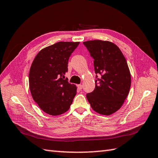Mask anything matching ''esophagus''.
Segmentation results:
<instances>
[{"label": "esophagus", "instance_id": "1", "mask_svg": "<svg viewBox=\"0 0 158 158\" xmlns=\"http://www.w3.org/2000/svg\"><path fill=\"white\" fill-rule=\"evenodd\" d=\"M77 88H78L79 90H81V89H82V88H83V85H82L81 84L77 85Z\"/></svg>", "mask_w": 158, "mask_h": 158}]
</instances>
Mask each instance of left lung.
Masks as SVG:
<instances>
[{
  "label": "left lung",
  "instance_id": "obj_1",
  "mask_svg": "<svg viewBox=\"0 0 158 158\" xmlns=\"http://www.w3.org/2000/svg\"><path fill=\"white\" fill-rule=\"evenodd\" d=\"M83 45L94 60L97 79L95 89L86 95L87 99L96 113L111 115L121 108L129 94L131 75L126 60L118 47L110 41L94 40Z\"/></svg>",
  "mask_w": 158,
  "mask_h": 158
}]
</instances>
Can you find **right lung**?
<instances>
[{"label": "right lung", "mask_w": 158, "mask_h": 158, "mask_svg": "<svg viewBox=\"0 0 158 158\" xmlns=\"http://www.w3.org/2000/svg\"><path fill=\"white\" fill-rule=\"evenodd\" d=\"M79 42H58L41 49L29 72L32 98L45 113L59 115L70 108L77 93L75 85L64 79L69 57Z\"/></svg>", "instance_id": "1"}]
</instances>
